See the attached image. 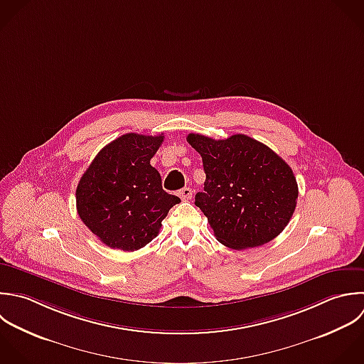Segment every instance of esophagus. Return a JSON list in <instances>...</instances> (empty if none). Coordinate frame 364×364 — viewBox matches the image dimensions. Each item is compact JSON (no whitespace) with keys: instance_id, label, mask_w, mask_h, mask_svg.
I'll return each instance as SVG.
<instances>
[{"instance_id":"obj_1","label":"esophagus","mask_w":364,"mask_h":364,"mask_svg":"<svg viewBox=\"0 0 364 364\" xmlns=\"http://www.w3.org/2000/svg\"><path fill=\"white\" fill-rule=\"evenodd\" d=\"M177 196L181 198V201H188L193 197V190L190 187H184L177 193Z\"/></svg>"}]
</instances>
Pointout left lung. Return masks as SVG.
<instances>
[{
    "instance_id": "1",
    "label": "left lung",
    "mask_w": 364,
    "mask_h": 364,
    "mask_svg": "<svg viewBox=\"0 0 364 364\" xmlns=\"http://www.w3.org/2000/svg\"><path fill=\"white\" fill-rule=\"evenodd\" d=\"M187 141L201 154L205 171L196 205L223 245L261 247L284 231L296 207L298 183L282 157L245 134L215 140L190 133Z\"/></svg>"
}]
</instances>
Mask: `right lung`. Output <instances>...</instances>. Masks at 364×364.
<instances>
[{
    "mask_svg": "<svg viewBox=\"0 0 364 364\" xmlns=\"http://www.w3.org/2000/svg\"><path fill=\"white\" fill-rule=\"evenodd\" d=\"M163 133H126L105 146L76 188L83 224L107 247L136 251L157 237L161 221L180 198L166 193L150 164Z\"/></svg>",
    "mask_w": 364,
    "mask_h": 364,
    "instance_id": "1",
    "label": "right lung"
}]
</instances>
